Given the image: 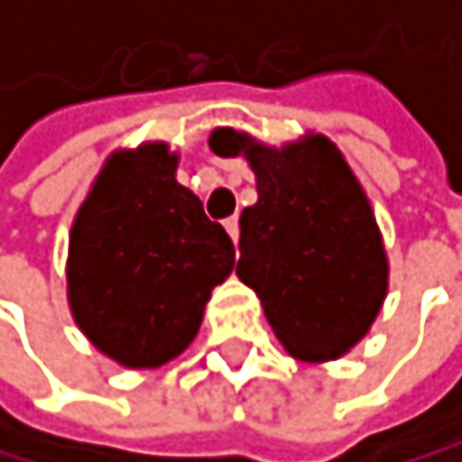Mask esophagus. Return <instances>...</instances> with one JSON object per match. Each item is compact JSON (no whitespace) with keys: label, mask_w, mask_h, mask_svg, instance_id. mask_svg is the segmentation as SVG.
Segmentation results:
<instances>
[{"label":"esophagus","mask_w":462,"mask_h":462,"mask_svg":"<svg viewBox=\"0 0 462 462\" xmlns=\"http://www.w3.org/2000/svg\"><path fill=\"white\" fill-rule=\"evenodd\" d=\"M224 226H226L229 238H233V245H238V236H241V229H238V217H229V221H226Z\"/></svg>","instance_id":"34e87169"}]
</instances>
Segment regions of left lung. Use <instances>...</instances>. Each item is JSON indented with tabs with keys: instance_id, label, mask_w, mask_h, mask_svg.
Segmentation results:
<instances>
[{
	"instance_id": "1",
	"label": "left lung",
	"mask_w": 462,
	"mask_h": 462,
	"mask_svg": "<svg viewBox=\"0 0 462 462\" xmlns=\"http://www.w3.org/2000/svg\"><path fill=\"white\" fill-rule=\"evenodd\" d=\"M217 157H245L259 200L241 212L236 273L262 300L279 344L297 361L346 355L387 297V253L370 198L332 139L282 148L233 127L209 136Z\"/></svg>"
}]
</instances>
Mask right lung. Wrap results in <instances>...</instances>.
Listing matches in <instances>:
<instances>
[{
    "instance_id": "add662e5",
    "label": "right lung",
    "mask_w": 462,
    "mask_h": 462,
    "mask_svg": "<svg viewBox=\"0 0 462 462\" xmlns=\"http://www.w3.org/2000/svg\"><path fill=\"white\" fill-rule=\"evenodd\" d=\"M177 160L165 142L110 153L69 233L75 323L130 370L177 358L195 340L212 288L236 264L226 229L177 183Z\"/></svg>"
}]
</instances>
